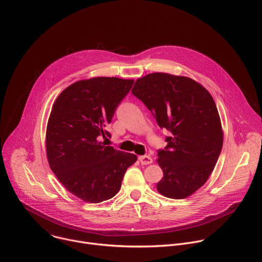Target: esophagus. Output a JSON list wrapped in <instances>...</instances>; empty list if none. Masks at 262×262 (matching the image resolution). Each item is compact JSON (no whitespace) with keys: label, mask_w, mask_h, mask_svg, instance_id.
<instances>
[{"label":"esophagus","mask_w":262,"mask_h":262,"mask_svg":"<svg viewBox=\"0 0 262 262\" xmlns=\"http://www.w3.org/2000/svg\"><path fill=\"white\" fill-rule=\"evenodd\" d=\"M139 161L142 165H150L152 163V159L149 156H143L139 158Z\"/></svg>","instance_id":"1"}]
</instances>
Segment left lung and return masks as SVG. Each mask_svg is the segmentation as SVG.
Wrapping results in <instances>:
<instances>
[{"mask_svg":"<svg viewBox=\"0 0 262 262\" xmlns=\"http://www.w3.org/2000/svg\"><path fill=\"white\" fill-rule=\"evenodd\" d=\"M154 114L160 127L171 133L158 151L164 172L160 194L184 199L207 181L223 147L219 112L210 93L196 81L155 72L138 79L132 90Z\"/></svg>","mask_w":262,"mask_h":262,"instance_id":"obj_1","label":"left lung"}]
</instances>
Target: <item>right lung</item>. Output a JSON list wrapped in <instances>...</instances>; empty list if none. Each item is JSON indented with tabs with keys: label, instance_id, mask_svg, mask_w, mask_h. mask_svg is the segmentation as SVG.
Returning a JSON list of instances; mask_svg holds the SVG:
<instances>
[{
	"label": "right lung",
	"instance_id": "right-lung-1",
	"mask_svg": "<svg viewBox=\"0 0 262 262\" xmlns=\"http://www.w3.org/2000/svg\"><path fill=\"white\" fill-rule=\"evenodd\" d=\"M134 80L98 77L73 83L57 97L47 126V157L59 181L89 203L114 197L137 156L105 146L117 105Z\"/></svg>",
	"mask_w": 262,
	"mask_h": 262
}]
</instances>
